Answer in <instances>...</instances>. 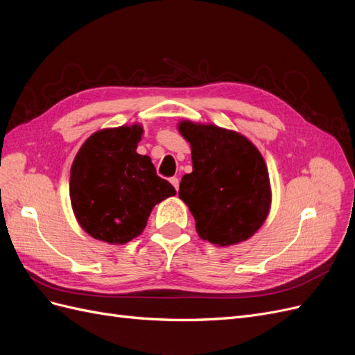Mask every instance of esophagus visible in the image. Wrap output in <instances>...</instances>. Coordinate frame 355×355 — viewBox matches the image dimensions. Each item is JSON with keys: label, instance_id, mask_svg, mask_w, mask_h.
I'll list each match as a JSON object with an SVG mask.
<instances>
[{"label": "esophagus", "instance_id": "34e87169", "mask_svg": "<svg viewBox=\"0 0 355 355\" xmlns=\"http://www.w3.org/2000/svg\"><path fill=\"white\" fill-rule=\"evenodd\" d=\"M170 184L176 188V191L179 189V179L176 176L175 178H170Z\"/></svg>", "mask_w": 355, "mask_h": 355}]
</instances>
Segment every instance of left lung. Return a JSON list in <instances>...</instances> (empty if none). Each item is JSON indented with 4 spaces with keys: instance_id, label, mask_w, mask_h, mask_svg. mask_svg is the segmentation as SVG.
Segmentation results:
<instances>
[{
    "instance_id": "left-lung-1",
    "label": "left lung",
    "mask_w": 355,
    "mask_h": 355,
    "mask_svg": "<svg viewBox=\"0 0 355 355\" xmlns=\"http://www.w3.org/2000/svg\"><path fill=\"white\" fill-rule=\"evenodd\" d=\"M179 132L191 144L192 173L182 178L187 202L202 240L231 245L261 228L271 202L265 161L252 142L235 132L184 121Z\"/></svg>"
}]
</instances>
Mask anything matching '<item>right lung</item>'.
<instances>
[{"label": "right lung", "mask_w": 355, "mask_h": 355, "mask_svg": "<svg viewBox=\"0 0 355 355\" xmlns=\"http://www.w3.org/2000/svg\"><path fill=\"white\" fill-rule=\"evenodd\" d=\"M141 125L101 130L84 142L71 168L75 216L92 237L123 244L145 228L157 202L176 194L157 176L151 158L136 153Z\"/></svg>", "instance_id": "1"}]
</instances>
